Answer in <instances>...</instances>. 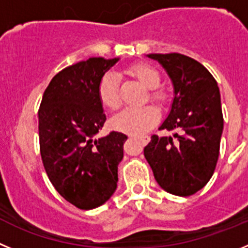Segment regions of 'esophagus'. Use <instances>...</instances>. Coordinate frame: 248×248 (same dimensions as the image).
<instances>
[{"label":"esophagus","instance_id":"esophagus-1","mask_svg":"<svg viewBox=\"0 0 248 248\" xmlns=\"http://www.w3.org/2000/svg\"><path fill=\"white\" fill-rule=\"evenodd\" d=\"M135 138H137V140H140V142H142V143L143 144H147L149 142V140H151V138H149V136H147V135H142V136H137V137H135Z\"/></svg>","mask_w":248,"mask_h":248}]
</instances>
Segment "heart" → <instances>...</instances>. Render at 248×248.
Instances as JSON below:
<instances>
[{"mask_svg":"<svg viewBox=\"0 0 248 248\" xmlns=\"http://www.w3.org/2000/svg\"><path fill=\"white\" fill-rule=\"evenodd\" d=\"M128 73L137 78L147 89L151 90L149 97L157 104L163 105L167 101V93L158 90L160 85V75L155 68L149 65L131 66ZM99 99L108 110H116L121 104L119 88V77L113 71H108L101 78L99 84ZM159 120V112L153 106H143L140 108H124L117 113L111 121L115 129L129 135H140L147 132Z\"/></svg>","mask_w":248,"mask_h":248,"instance_id":"1","label":"heart"}]
</instances>
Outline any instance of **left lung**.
Returning a JSON list of instances; mask_svg holds the SVG:
<instances>
[{
    "label": "left lung",
    "mask_w": 248,
    "mask_h": 248,
    "mask_svg": "<svg viewBox=\"0 0 248 248\" xmlns=\"http://www.w3.org/2000/svg\"><path fill=\"white\" fill-rule=\"evenodd\" d=\"M170 78L174 99L159 129L173 136L153 135L144 157L159 186L178 196L199 191L213 177L220 152L224 117L216 80L204 65L179 53L148 54Z\"/></svg>",
    "instance_id": "8db88e82"
}]
</instances>
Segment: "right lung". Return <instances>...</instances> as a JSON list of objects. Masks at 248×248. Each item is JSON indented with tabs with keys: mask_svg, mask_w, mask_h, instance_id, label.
I'll return each instance as SVG.
<instances>
[{
	"mask_svg": "<svg viewBox=\"0 0 248 248\" xmlns=\"http://www.w3.org/2000/svg\"><path fill=\"white\" fill-rule=\"evenodd\" d=\"M119 60L89 58L59 71L38 111L41 155L49 180L81 210L105 204L117 188L127 136L115 131L96 135L106 121L100 80Z\"/></svg>",
	"mask_w": 248,
	"mask_h": 248,
	"instance_id": "obj_1",
	"label": "right lung"
}]
</instances>
